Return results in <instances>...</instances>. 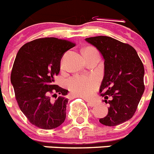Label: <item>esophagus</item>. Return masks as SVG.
<instances>
[{
	"label": "esophagus",
	"mask_w": 154,
	"mask_h": 154,
	"mask_svg": "<svg viewBox=\"0 0 154 154\" xmlns=\"http://www.w3.org/2000/svg\"><path fill=\"white\" fill-rule=\"evenodd\" d=\"M87 104L88 106H90V107H94L95 105H97V102L95 101H87Z\"/></svg>",
	"instance_id": "1"
}]
</instances>
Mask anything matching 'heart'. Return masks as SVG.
Segmentation results:
<instances>
[{"mask_svg": "<svg viewBox=\"0 0 154 154\" xmlns=\"http://www.w3.org/2000/svg\"><path fill=\"white\" fill-rule=\"evenodd\" d=\"M88 51H97L93 47H87L84 53ZM68 89L75 96L82 98H90L97 87V82L92 76H74L67 82Z\"/></svg>", "mask_w": 154, "mask_h": 154, "instance_id": "obj_1", "label": "heart"}]
</instances>
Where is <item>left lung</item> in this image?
I'll use <instances>...</instances> for the list:
<instances>
[{
	"label": "left lung",
	"instance_id": "left-lung-1",
	"mask_svg": "<svg viewBox=\"0 0 154 154\" xmlns=\"http://www.w3.org/2000/svg\"><path fill=\"white\" fill-rule=\"evenodd\" d=\"M104 59V75L100 93L109 103L108 113L99 122L115 126L131 119L145 90L144 67L137 52L128 43L105 36L86 38Z\"/></svg>",
	"mask_w": 154,
	"mask_h": 154
}]
</instances>
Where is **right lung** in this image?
Segmentation results:
<instances>
[{"label": "right lung", "instance_id": "obj_1", "mask_svg": "<svg viewBox=\"0 0 154 154\" xmlns=\"http://www.w3.org/2000/svg\"><path fill=\"white\" fill-rule=\"evenodd\" d=\"M75 45L66 39L39 38L24 44L17 54L11 73L15 99L30 123L38 128L53 129L65 120L68 90L54 82L63 54Z\"/></svg>", "mask_w": 154, "mask_h": 154}]
</instances>
